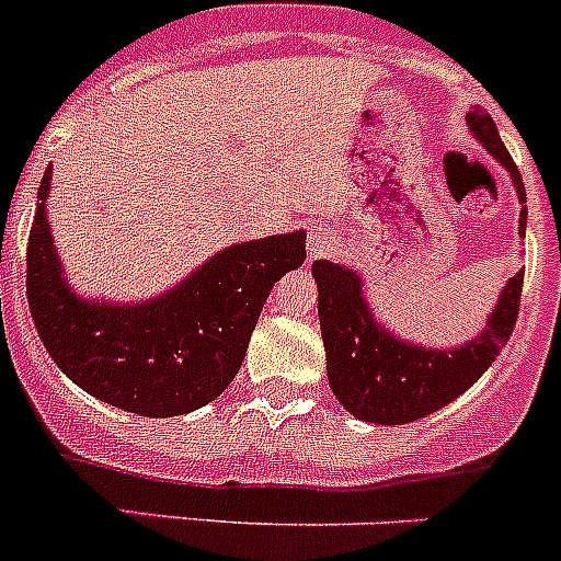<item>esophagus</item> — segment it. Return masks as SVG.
Returning <instances> with one entry per match:
<instances>
[{"mask_svg": "<svg viewBox=\"0 0 561 561\" xmlns=\"http://www.w3.org/2000/svg\"><path fill=\"white\" fill-rule=\"evenodd\" d=\"M336 244H339V239H336V233H333V230H325V228L314 230V233L308 236V241H306L308 259H320V255H331L333 250H336Z\"/></svg>", "mask_w": 561, "mask_h": 561, "instance_id": "1", "label": "esophagus"}]
</instances>
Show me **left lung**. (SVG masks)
<instances>
[{"label":"left lung","instance_id":"obj_1","mask_svg":"<svg viewBox=\"0 0 561 561\" xmlns=\"http://www.w3.org/2000/svg\"><path fill=\"white\" fill-rule=\"evenodd\" d=\"M467 130L501 163L520 199V236H526V186L503 147L492 116L481 107L467 111ZM320 291V331L325 344L328 383L353 417L375 425H403L434 414L479 381L501 356L517 322L523 270L503 284L481 333L454 347H428L389 331L367 300L364 275L353 266L314 261Z\"/></svg>","mask_w":561,"mask_h":561}]
</instances>
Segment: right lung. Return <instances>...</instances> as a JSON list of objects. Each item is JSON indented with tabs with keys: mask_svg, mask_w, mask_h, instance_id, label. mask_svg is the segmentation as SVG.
I'll return each mask as SVG.
<instances>
[{
	"mask_svg": "<svg viewBox=\"0 0 561 561\" xmlns=\"http://www.w3.org/2000/svg\"><path fill=\"white\" fill-rule=\"evenodd\" d=\"M38 188L27 244V300L38 336L71 383L138 417H178L230 387L272 286L306 261V233L239 241L147 300L77 295Z\"/></svg>",
	"mask_w": 561,
	"mask_h": 561,
	"instance_id": "1",
	"label": "right lung"
}]
</instances>
